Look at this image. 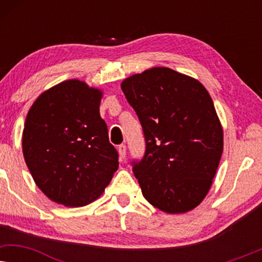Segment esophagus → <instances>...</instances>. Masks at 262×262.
Wrapping results in <instances>:
<instances>
[{
	"label": "esophagus",
	"mask_w": 262,
	"mask_h": 262,
	"mask_svg": "<svg viewBox=\"0 0 262 262\" xmlns=\"http://www.w3.org/2000/svg\"><path fill=\"white\" fill-rule=\"evenodd\" d=\"M118 151H119V155H120V159L123 160L125 155H126V145L125 144H120L118 146Z\"/></svg>",
	"instance_id": "obj_1"
}]
</instances>
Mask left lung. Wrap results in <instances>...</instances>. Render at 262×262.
I'll list each match as a JSON object with an SVG mask.
<instances>
[{
	"label": "left lung",
	"mask_w": 262,
	"mask_h": 262,
	"mask_svg": "<svg viewBox=\"0 0 262 262\" xmlns=\"http://www.w3.org/2000/svg\"><path fill=\"white\" fill-rule=\"evenodd\" d=\"M121 91L144 134V156L131 162L144 198L167 213L194 209L223 152V130L209 92L169 68L132 75Z\"/></svg>",
	"instance_id": "8db88e82"
}]
</instances>
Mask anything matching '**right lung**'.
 <instances>
[{"label":"right lung","mask_w":262,"mask_h":262,"mask_svg":"<svg viewBox=\"0 0 262 262\" xmlns=\"http://www.w3.org/2000/svg\"><path fill=\"white\" fill-rule=\"evenodd\" d=\"M100 89L68 80L28 111L23 152L33 180L52 202L80 207L98 199L118 169V152L100 117Z\"/></svg>","instance_id":"obj_1"}]
</instances>
